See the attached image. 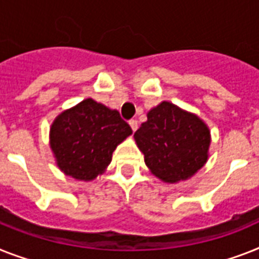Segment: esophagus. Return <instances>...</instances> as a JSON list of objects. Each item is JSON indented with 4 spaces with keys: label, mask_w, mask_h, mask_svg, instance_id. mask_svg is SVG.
<instances>
[{
    "label": "esophagus",
    "mask_w": 259,
    "mask_h": 259,
    "mask_svg": "<svg viewBox=\"0 0 259 259\" xmlns=\"http://www.w3.org/2000/svg\"><path fill=\"white\" fill-rule=\"evenodd\" d=\"M128 123H130V125H131V128H132V131H136V130H138V120H135V119H131V120L128 121Z\"/></svg>",
    "instance_id": "34e87169"
}]
</instances>
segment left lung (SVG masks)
Instances as JSON below:
<instances>
[{"instance_id": "obj_1", "label": "left lung", "mask_w": 259, "mask_h": 259, "mask_svg": "<svg viewBox=\"0 0 259 259\" xmlns=\"http://www.w3.org/2000/svg\"><path fill=\"white\" fill-rule=\"evenodd\" d=\"M135 132L151 172L165 183L187 180L208 160L210 134L196 115L163 102Z\"/></svg>"}]
</instances>
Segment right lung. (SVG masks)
Returning <instances> with one entry per match:
<instances>
[{
	"label": "right lung",
	"mask_w": 259,
	"mask_h": 259,
	"mask_svg": "<svg viewBox=\"0 0 259 259\" xmlns=\"http://www.w3.org/2000/svg\"><path fill=\"white\" fill-rule=\"evenodd\" d=\"M131 134V127L116 110L86 99L55 119L50 145L61 170L89 181L103 173L116 145Z\"/></svg>",
	"instance_id": "right-lung-1"
}]
</instances>
